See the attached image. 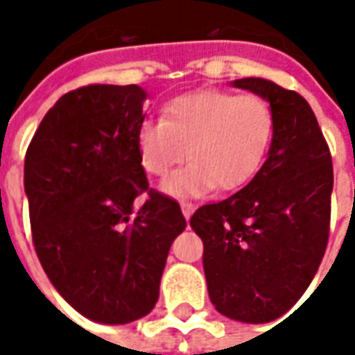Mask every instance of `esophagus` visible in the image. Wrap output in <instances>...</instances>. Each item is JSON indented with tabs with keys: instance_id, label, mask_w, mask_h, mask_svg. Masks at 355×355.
Segmentation results:
<instances>
[{
	"instance_id": "esophagus-1",
	"label": "esophagus",
	"mask_w": 355,
	"mask_h": 355,
	"mask_svg": "<svg viewBox=\"0 0 355 355\" xmlns=\"http://www.w3.org/2000/svg\"><path fill=\"white\" fill-rule=\"evenodd\" d=\"M180 209H182V215H184V218H190L193 211H196V205H193L192 201H182V203H180Z\"/></svg>"
}]
</instances>
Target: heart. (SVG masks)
<instances>
[{"label": "heart", "mask_w": 355, "mask_h": 355, "mask_svg": "<svg viewBox=\"0 0 355 355\" xmlns=\"http://www.w3.org/2000/svg\"><path fill=\"white\" fill-rule=\"evenodd\" d=\"M274 131V110L261 96L196 91L173 98L163 119L142 121L137 146L152 177H165L188 155L192 163L167 178L163 192L198 198L215 186L232 192L251 182L270 152Z\"/></svg>", "instance_id": "heart-1"}]
</instances>
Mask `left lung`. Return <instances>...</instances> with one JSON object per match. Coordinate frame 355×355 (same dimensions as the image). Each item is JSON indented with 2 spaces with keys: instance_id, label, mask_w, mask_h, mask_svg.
<instances>
[{
  "instance_id": "1",
  "label": "left lung",
  "mask_w": 355,
  "mask_h": 355,
  "mask_svg": "<svg viewBox=\"0 0 355 355\" xmlns=\"http://www.w3.org/2000/svg\"><path fill=\"white\" fill-rule=\"evenodd\" d=\"M270 102L275 131L254 178L190 226L203 241L211 302L230 320L268 323L291 310L318 272L331 223L333 162L310 104L262 78L232 83Z\"/></svg>"
}]
</instances>
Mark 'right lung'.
<instances>
[{
	"label": "right lung",
	"instance_id": "right-lung-1",
	"mask_svg": "<svg viewBox=\"0 0 355 355\" xmlns=\"http://www.w3.org/2000/svg\"><path fill=\"white\" fill-rule=\"evenodd\" d=\"M139 85H87L45 114L24 157L35 253L68 304L98 323L152 312L171 243L186 228L177 201L148 188L137 132ZM147 193L134 213V201Z\"/></svg>",
	"mask_w": 355,
	"mask_h": 355
}]
</instances>
